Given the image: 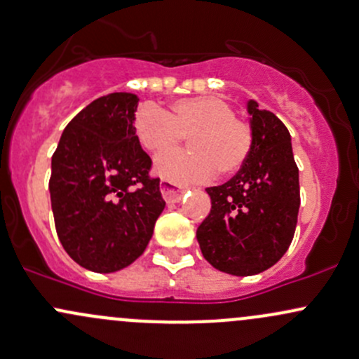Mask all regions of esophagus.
Segmentation results:
<instances>
[{"label": "esophagus", "mask_w": 359, "mask_h": 359, "mask_svg": "<svg viewBox=\"0 0 359 359\" xmlns=\"http://www.w3.org/2000/svg\"><path fill=\"white\" fill-rule=\"evenodd\" d=\"M161 194H163L165 202H180L184 191L169 181H161Z\"/></svg>", "instance_id": "obj_1"}]
</instances>
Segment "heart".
<instances>
[{"label":"heart","instance_id":"obj_1","mask_svg":"<svg viewBox=\"0 0 359 359\" xmlns=\"http://www.w3.org/2000/svg\"><path fill=\"white\" fill-rule=\"evenodd\" d=\"M135 132L142 147L150 154L174 148L180 137H189L187 153L157 157L154 172L175 184H195L219 176L234 175L252 150L253 132L234 118V109L215 95L178 99L165 114L145 104L135 114Z\"/></svg>","mask_w":359,"mask_h":359}]
</instances>
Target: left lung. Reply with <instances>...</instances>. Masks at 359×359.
<instances>
[{"label":"left lung","mask_w":359,"mask_h":359,"mask_svg":"<svg viewBox=\"0 0 359 359\" xmlns=\"http://www.w3.org/2000/svg\"><path fill=\"white\" fill-rule=\"evenodd\" d=\"M253 144L236 176L205 188L210 214L196 240L212 267L231 276H255L283 258L294 236L299 171L284 123L258 102H246Z\"/></svg>","instance_id":"obj_1"}]
</instances>
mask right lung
<instances>
[{"label": "right lung", "mask_w": 359, "mask_h": 359, "mask_svg": "<svg viewBox=\"0 0 359 359\" xmlns=\"http://www.w3.org/2000/svg\"><path fill=\"white\" fill-rule=\"evenodd\" d=\"M138 101L130 92L92 101L63 130L51 159L57 238L87 271L109 273L133 264L165 207L135 132Z\"/></svg>", "instance_id": "add662e5"}]
</instances>
